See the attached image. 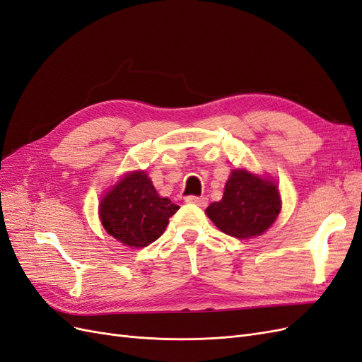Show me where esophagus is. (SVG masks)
Instances as JSON below:
<instances>
[{"mask_svg":"<svg viewBox=\"0 0 362 362\" xmlns=\"http://www.w3.org/2000/svg\"><path fill=\"white\" fill-rule=\"evenodd\" d=\"M185 202L191 203V204H195V206H200V208H203V206L208 204V199L197 197V195H188V197L185 199Z\"/></svg>","mask_w":362,"mask_h":362,"instance_id":"obj_1","label":"esophagus"}]
</instances>
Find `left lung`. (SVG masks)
Wrapping results in <instances>:
<instances>
[{
    "instance_id": "left-lung-1",
    "label": "left lung",
    "mask_w": 362,
    "mask_h": 362,
    "mask_svg": "<svg viewBox=\"0 0 362 362\" xmlns=\"http://www.w3.org/2000/svg\"><path fill=\"white\" fill-rule=\"evenodd\" d=\"M279 212L281 197L276 185L245 170L232 171L223 199L206 209L221 232L241 240L262 235Z\"/></svg>"
}]
</instances>
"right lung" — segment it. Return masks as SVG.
Segmentation results:
<instances>
[{
    "label": "right lung",
    "instance_id": "obj_1",
    "mask_svg": "<svg viewBox=\"0 0 362 362\" xmlns=\"http://www.w3.org/2000/svg\"><path fill=\"white\" fill-rule=\"evenodd\" d=\"M179 209L159 197L144 171L127 174L100 204L106 232L129 247H146L163 233L170 216Z\"/></svg>",
    "mask_w": 362,
    "mask_h": 362
}]
</instances>
